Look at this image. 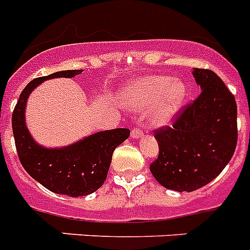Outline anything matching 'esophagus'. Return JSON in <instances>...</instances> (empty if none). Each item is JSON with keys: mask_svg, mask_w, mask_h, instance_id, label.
Masks as SVG:
<instances>
[{"mask_svg": "<svg viewBox=\"0 0 250 250\" xmlns=\"http://www.w3.org/2000/svg\"><path fill=\"white\" fill-rule=\"evenodd\" d=\"M130 136H131L133 139H139V138L143 136V131L139 127H134V129L131 130V133H130Z\"/></svg>", "mask_w": 250, "mask_h": 250, "instance_id": "esophagus-1", "label": "esophagus"}]
</instances>
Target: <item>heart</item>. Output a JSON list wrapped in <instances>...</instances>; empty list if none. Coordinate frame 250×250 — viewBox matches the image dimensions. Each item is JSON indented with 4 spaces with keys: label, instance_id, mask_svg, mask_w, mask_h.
Here are the masks:
<instances>
[{
    "label": "heart",
    "instance_id": "heart-1",
    "mask_svg": "<svg viewBox=\"0 0 250 250\" xmlns=\"http://www.w3.org/2000/svg\"><path fill=\"white\" fill-rule=\"evenodd\" d=\"M186 83L170 76L150 74L130 81L119 91L123 106L135 111L148 112L151 126L166 127L176 120L187 99Z\"/></svg>",
    "mask_w": 250,
    "mask_h": 250
}]
</instances>
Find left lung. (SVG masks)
<instances>
[{
	"mask_svg": "<svg viewBox=\"0 0 250 250\" xmlns=\"http://www.w3.org/2000/svg\"><path fill=\"white\" fill-rule=\"evenodd\" d=\"M201 93L174 120L155 130L159 155L150 172L162 186L192 192L215 180L236 146V102L221 78L210 69L193 68Z\"/></svg>",
	"mask_w": 250,
	"mask_h": 250,
	"instance_id": "8db88e82",
	"label": "left lung"
}]
</instances>
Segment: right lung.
<instances>
[{"label":"right lung","instance_id":"1","mask_svg":"<svg viewBox=\"0 0 250 250\" xmlns=\"http://www.w3.org/2000/svg\"><path fill=\"white\" fill-rule=\"evenodd\" d=\"M83 69L62 70L33 80L21 92L12 114V131L19 159L27 173L49 191L80 197L104 185L112 153L129 138V129L104 130L61 148H45L34 140L26 126L25 108L29 96L44 81L72 78Z\"/></svg>","mask_w":250,"mask_h":250}]
</instances>
